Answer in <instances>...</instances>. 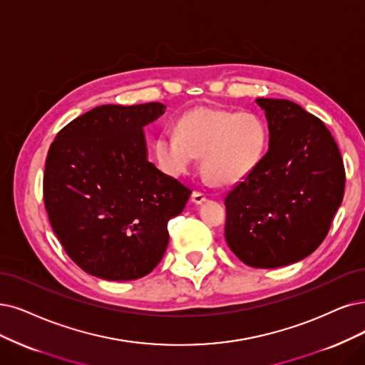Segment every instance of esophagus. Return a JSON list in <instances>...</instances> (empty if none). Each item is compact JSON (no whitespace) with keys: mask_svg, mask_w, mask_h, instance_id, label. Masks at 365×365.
<instances>
[{"mask_svg":"<svg viewBox=\"0 0 365 365\" xmlns=\"http://www.w3.org/2000/svg\"><path fill=\"white\" fill-rule=\"evenodd\" d=\"M192 201H194L195 205L205 203V201H206V194L201 192V191H194V192H192Z\"/></svg>","mask_w":365,"mask_h":365,"instance_id":"34e87169","label":"esophagus"}]
</instances>
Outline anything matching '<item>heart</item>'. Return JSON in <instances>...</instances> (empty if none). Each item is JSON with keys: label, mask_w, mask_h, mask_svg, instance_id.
I'll use <instances>...</instances> for the list:
<instances>
[{"label": "heart", "mask_w": 365, "mask_h": 365, "mask_svg": "<svg viewBox=\"0 0 365 365\" xmlns=\"http://www.w3.org/2000/svg\"><path fill=\"white\" fill-rule=\"evenodd\" d=\"M266 145L267 132L259 115L200 108L179 120L178 130L160 132L155 155L170 175L186 174L201 158V170L212 183L233 185L260 164Z\"/></svg>", "instance_id": "heart-1"}]
</instances>
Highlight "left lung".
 Listing matches in <instances>:
<instances>
[{
	"mask_svg": "<svg viewBox=\"0 0 365 365\" xmlns=\"http://www.w3.org/2000/svg\"><path fill=\"white\" fill-rule=\"evenodd\" d=\"M269 150L225 197V240L252 267H279L314 252L340 207L346 173L325 123L287 99H255Z\"/></svg>",
	"mask_w": 365,
	"mask_h": 365,
	"instance_id": "1",
	"label": "left lung"
}]
</instances>
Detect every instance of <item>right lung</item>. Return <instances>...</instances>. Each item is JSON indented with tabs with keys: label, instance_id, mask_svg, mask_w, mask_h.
<instances>
[{
	"label": "right lung",
	"instance_id": "right-lung-1",
	"mask_svg": "<svg viewBox=\"0 0 365 365\" xmlns=\"http://www.w3.org/2000/svg\"><path fill=\"white\" fill-rule=\"evenodd\" d=\"M164 113L159 102L101 105L66 125L49 147L48 218L67 255L87 274L137 279L164 257L167 222L192 192L147 159L143 128Z\"/></svg>",
	"mask_w": 365,
	"mask_h": 365
}]
</instances>
